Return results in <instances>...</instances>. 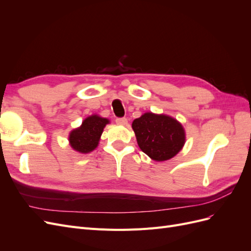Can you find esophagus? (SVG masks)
<instances>
[{
	"mask_svg": "<svg viewBox=\"0 0 251 251\" xmlns=\"http://www.w3.org/2000/svg\"><path fill=\"white\" fill-rule=\"evenodd\" d=\"M116 124L117 125H121V126H126L127 125V119L126 117H120V118H116Z\"/></svg>",
	"mask_w": 251,
	"mask_h": 251,
	"instance_id": "1",
	"label": "esophagus"
}]
</instances>
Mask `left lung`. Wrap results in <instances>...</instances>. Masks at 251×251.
I'll return each mask as SVG.
<instances>
[{"label":"left lung","mask_w":251,"mask_h":251,"mask_svg":"<svg viewBox=\"0 0 251 251\" xmlns=\"http://www.w3.org/2000/svg\"><path fill=\"white\" fill-rule=\"evenodd\" d=\"M132 127L140 150L156 161L176 156L185 143V131L175 118L163 114L144 113Z\"/></svg>","instance_id":"left-lung-1"}]
</instances>
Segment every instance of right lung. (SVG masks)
<instances>
[{
  "label": "right lung",
  "mask_w": 251,
  "mask_h": 251,
  "mask_svg": "<svg viewBox=\"0 0 251 251\" xmlns=\"http://www.w3.org/2000/svg\"><path fill=\"white\" fill-rule=\"evenodd\" d=\"M109 123V119L98 115L87 117L79 127L71 131L69 135L71 148L81 154H88L92 151L97 148L103 127Z\"/></svg>",
  "instance_id": "right-lung-1"
}]
</instances>
